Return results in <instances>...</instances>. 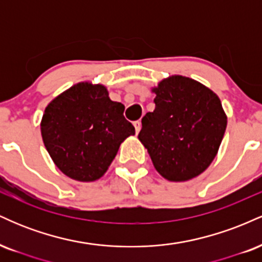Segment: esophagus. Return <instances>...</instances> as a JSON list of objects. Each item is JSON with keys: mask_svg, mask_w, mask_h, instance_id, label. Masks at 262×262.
I'll return each instance as SVG.
<instances>
[{"mask_svg": "<svg viewBox=\"0 0 262 262\" xmlns=\"http://www.w3.org/2000/svg\"><path fill=\"white\" fill-rule=\"evenodd\" d=\"M134 128H135V132H137V134L139 133L140 129H141V122L140 121H135L134 122Z\"/></svg>", "mask_w": 262, "mask_h": 262, "instance_id": "obj_1", "label": "esophagus"}]
</instances>
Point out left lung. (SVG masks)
Here are the masks:
<instances>
[{
    "label": "left lung",
    "instance_id": "8db88e82",
    "mask_svg": "<svg viewBox=\"0 0 262 262\" xmlns=\"http://www.w3.org/2000/svg\"><path fill=\"white\" fill-rule=\"evenodd\" d=\"M154 112L141 119L138 138L156 171L169 181H188L217 155L227 128L221 100L189 77L170 76L152 89Z\"/></svg>",
    "mask_w": 262,
    "mask_h": 262
}]
</instances>
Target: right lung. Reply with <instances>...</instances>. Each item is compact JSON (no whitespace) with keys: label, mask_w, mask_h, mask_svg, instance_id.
Wrapping results in <instances>:
<instances>
[{"label":"right lung","mask_w":262,"mask_h":262,"mask_svg":"<svg viewBox=\"0 0 262 262\" xmlns=\"http://www.w3.org/2000/svg\"><path fill=\"white\" fill-rule=\"evenodd\" d=\"M124 106L103 85L80 82L48 104L40 123L44 145L58 169L76 181L103 176L119 145L135 134Z\"/></svg>","instance_id":"add662e5"}]
</instances>
